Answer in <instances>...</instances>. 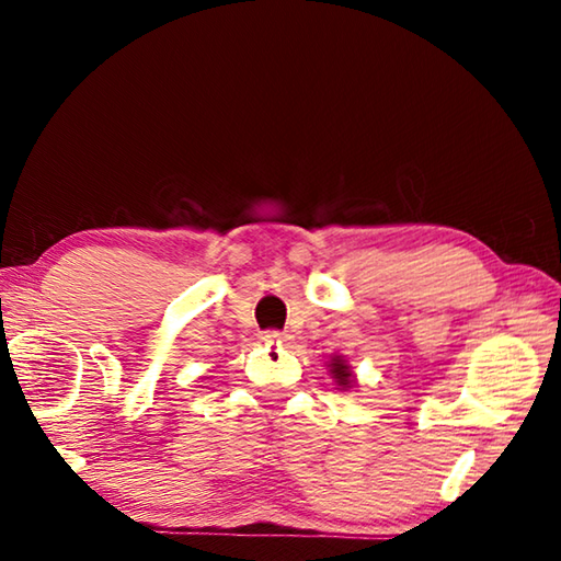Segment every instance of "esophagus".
<instances>
[{"instance_id": "obj_1", "label": "esophagus", "mask_w": 561, "mask_h": 561, "mask_svg": "<svg viewBox=\"0 0 561 561\" xmlns=\"http://www.w3.org/2000/svg\"><path fill=\"white\" fill-rule=\"evenodd\" d=\"M260 339L267 341V344H282V341H287V334H284V331L270 329V331H262Z\"/></svg>"}]
</instances>
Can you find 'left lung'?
<instances>
[{
  "instance_id": "obj_1",
  "label": "left lung",
  "mask_w": 561,
  "mask_h": 561,
  "mask_svg": "<svg viewBox=\"0 0 561 561\" xmlns=\"http://www.w3.org/2000/svg\"><path fill=\"white\" fill-rule=\"evenodd\" d=\"M331 374H334L336 383H339L341 388H348V386H351V374H348V366H346L344 360H341V358H334V360H331Z\"/></svg>"
}]
</instances>
